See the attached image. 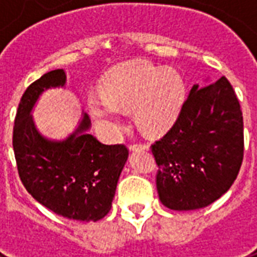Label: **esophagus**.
<instances>
[{"label": "esophagus", "mask_w": 257, "mask_h": 257, "mask_svg": "<svg viewBox=\"0 0 257 257\" xmlns=\"http://www.w3.org/2000/svg\"><path fill=\"white\" fill-rule=\"evenodd\" d=\"M131 151H137V149H148V145L147 144H141V143H133L129 147Z\"/></svg>", "instance_id": "1"}]
</instances>
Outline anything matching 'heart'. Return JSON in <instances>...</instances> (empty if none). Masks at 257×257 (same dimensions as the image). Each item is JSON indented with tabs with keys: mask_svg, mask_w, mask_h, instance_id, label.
I'll return each mask as SVG.
<instances>
[{
	"mask_svg": "<svg viewBox=\"0 0 257 257\" xmlns=\"http://www.w3.org/2000/svg\"><path fill=\"white\" fill-rule=\"evenodd\" d=\"M184 97L185 82L177 70L148 61H131L105 77L102 93L89 96V109L110 135L121 129V110H135L139 126L155 135L175 122Z\"/></svg>",
	"mask_w": 257,
	"mask_h": 257,
	"instance_id": "b5f03b06",
	"label": "heart"
}]
</instances>
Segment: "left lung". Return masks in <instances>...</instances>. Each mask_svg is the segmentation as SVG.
Returning <instances> with one entry per match:
<instances>
[{
  "mask_svg": "<svg viewBox=\"0 0 257 257\" xmlns=\"http://www.w3.org/2000/svg\"><path fill=\"white\" fill-rule=\"evenodd\" d=\"M161 203L175 211L208 207L231 188L244 156L243 113L227 78L193 85L177 120L151 145Z\"/></svg>",
  "mask_w": 257,
  "mask_h": 257,
  "instance_id": "8db88e82",
  "label": "left lung"
}]
</instances>
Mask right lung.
Masks as SVG:
<instances>
[{
    "label": "right lung",
    "instance_id": "obj_1",
    "mask_svg": "<svg viewBox=\"0 0 257 257\" xmlns=\"http://www.w3.org/2000/svg\"><path fill=\"white\" fill-rule=\"evenodd\" d=\"M65 80L62 69L50 70L26 88L14 118V157L24 187L38 203L68 219L97 221L112 208L129 151L89 135L88 114L65 141H49L37 132L30 116L34 102L45 89L64 86Z\"/></svg>",
    "mask_w": 257,
    "mask_h": 257
}]
</instances>
